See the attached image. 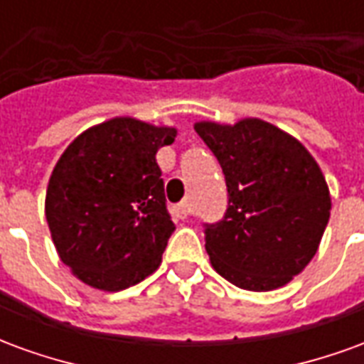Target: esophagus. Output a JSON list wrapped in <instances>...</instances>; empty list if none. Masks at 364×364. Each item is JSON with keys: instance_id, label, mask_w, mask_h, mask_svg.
Wrapping results in <instances>:
<instances>
[{"instance_id": "1", "label": "esophagus", "mask_w": 364, "mask_h": 364, "mask_svg": "<svg viewBox=\"0 0 364 364\" xmlns=\"http://www.w3.org/2000/svg\"><path fill=\"white\" fill-rule=\"evenodd\" d=\"M173 214L177 216V218H187L191 214V206L189 203L185 200V203H179V205L173 206Z\"/></svg>"}]
</instances>
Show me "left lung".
I'll return each mask as SVG.
<instances>
[{
    "label": "left lung",
    "instance_id": "1",
    "mask_svg": "<svg viewBox=\"0 0 364 364\" xmlns=\"http://www.w3.org/2000/svg\"><path fill=\"white\" fill-rule=\"evenodd\" d=\"M228 187L224 218L205 224L216 273L240 289H279L312 261L331 198L320 166L296 138L259 119L197 122Z\"/></svg>",
    "mask_w": 364,
    "mask_h": 364
}]
</instances>
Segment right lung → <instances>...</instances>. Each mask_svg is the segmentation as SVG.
Wrapping results in <instances>:
<instances>
[{
  "instance_id": "obj_1",
  "label": "right lung",
  "mask_w": 364,
  "mask_h": 364,
  "mask_svg": "<svg viewBox=\"0 0 364 364\" xmlns=\"http://www.w3.org/2000/svg\"><path fill=\"white\" fill-rule=\"evenodd\" d=\"M175 136V128L117 117L60 156L44 210L60 259L80 281L117 292L159 267L175 224L156 154Z\"/></svg>"
}]
</instances>
